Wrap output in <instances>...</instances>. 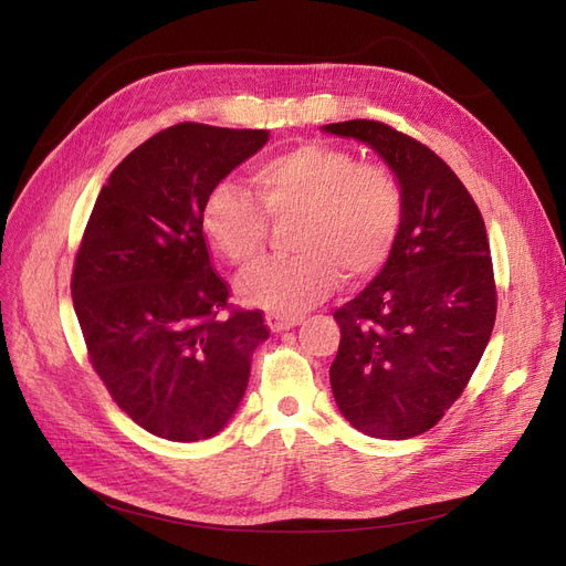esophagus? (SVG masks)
I'll return each mask as SVG.
<instances>
[{
	"label": "esophagus",
	"mask_w": 566,
	"mask_h": 566,
	"mask_svg": "<svg viewBox=\"0 0 566 566\" xmlns=\"http://www.w3.org/2000/svg\"><path fill=\"white\" fill-rule=\"evenodd\" d=\"M300 321H302V316H290V314H279V312L266 314V325L271 328V333H283V331L295 328Z\"/></svg>",
	"instance_id": "34e87169"
}]
</instances>
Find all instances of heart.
Here are the masks:
<instances>
[{
	"mask_svg": "<svg viewBox=\"0 0 566 566\" xmlns=\"http://www.w3.org/2000/svg\"><path fill=\"white\" fill-rule=\"evenodd\" d=\"M254 195L217 184L202 205V229L233 266L262 254L269 219H295L293 256L256 262L238 279L250 304L295 314L316 304L345 276L361 283L382 271L406 219L399 177L382 163L328 144H302L252 169Z\"/></svg>",
	"mask_w": 566,
	"mask_h": 566,
	"instance_id": "obj_1",
	"label": "heart"
}]
</instances>
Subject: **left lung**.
Masks as SVG:
<instances>
[{
  "label": "left lung",
  "instance_id": "obj_1",
  "mask_svg": "<svg viewBox=\"0 0 566 566\" xmlns=\"http://www.w3.org/2000/svg\"><path fill=\"white\" fill-rule=\"evenodd\" d=\"M323 129L380 153L406 196L389 262L333 314L335 401L368 437H418L468 387L493 331L499 295L484 219L453 169L413 136L378 119Z\"/></svg>",
  "mask_w": 566,
  "mask_h": 566
}]
</instances>
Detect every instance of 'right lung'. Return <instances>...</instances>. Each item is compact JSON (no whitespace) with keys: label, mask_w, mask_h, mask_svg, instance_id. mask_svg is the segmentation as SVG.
I'll return each mask as SVG.
<instances>
[{"label":"right lung","mask_w":566,"mask_h":566,"mask_svg":"<svg viewBox=\"0 0 566 566\" xmlns=\"http://www.w3.org/2000/svg\"><path fill=\"white\" fill-rule=\"evenodd\" d=\"M266 142V129L167 127L113 169L84 229L71 293L90 364L156 437H214L269 337L260 310L229 302L202 233L205 198Z\"/></svg>","instance_id":"obj_1"}]
</instances>
